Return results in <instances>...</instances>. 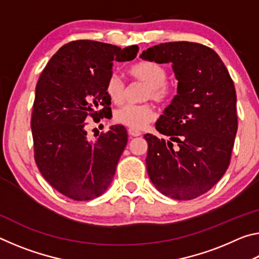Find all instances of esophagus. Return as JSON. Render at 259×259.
<instances>
[{
    "label": "esophagus",
    "mask_w": 259,
    "mask_h": 259,
    "mask_svg": "<svg viewBox=\"0 0 259 259\" xmlns=\"http://www.w3.org/2000/svg\"><path fill=\"white\" fill-rule=\"evenodd\" d=\"M128 134H129L130 137H138V136L142 135V133H140V131L135 130V129H129L128 130Z\"/></svg>",
    "instance_id": "34e87169"
}]
</instances>
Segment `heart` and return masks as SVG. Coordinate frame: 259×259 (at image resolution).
I'll return each mask as SVG.
<instances>
[{
	"label": "heart",
	"instance_id": "1",
	"mask_svg": "<svg viewBox=\"0 0 259 259\" xmlns=\"http://www.w3.org/2000/svg\"><path fill=\"white\" fill-rule=\"evenodd\" d=\"M129 75L147 85L145 98L156 103H164L170 97L171 89L168 81V72L161 64L151 60H142L128 68ZM106 94L113 104H121L125 96V84L117 75H111L106 82ZM155 113L150 104L123 105L114 112V121L129 129L140 130L154 120Z\"/></svg>",
	"mask_w": 259,
	"mask_h": 259
}]
</instances>
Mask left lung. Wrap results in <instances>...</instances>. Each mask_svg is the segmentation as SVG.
<instances>
[{
	"label": "left lung",
	"mask_w": 259,
	"mask_h": 259,
	"mask_svg": "<svg viewBox=\"0 0 259 259\" xmlns=\"http://www.w3.org/2000/svg\"><path fill=\"white\" fill-rule=\"evenodd\" d=\"M140 58L172 63L178 80L177 95L155 125L170 142L144 136L148 176L166 196L198 198L216 185L230 165L238 130L233 80L216 52L200 43H161L143 51Z\"/></svg>",
	"instance_id": "left-lung-1"
}]
</instances>
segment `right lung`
Masks as SVG:
<instances>
[{
	"mask_svg": "<svg viewBox=\"0 0 259 259\" xmlns=\"http://www.w3.org/2000/svg\"><path fill=\"white\" fill-rule=\"evenodd\" d=\"M137 52V46L121 49L97 41H72L41 73L30 120L34 159L46 181L69 199L93 200L111 185L128 134L123 125H114L90 142L87 121L108 116L106 82L113 61L133 60Z\"/></svg>",
	"mask_w": 259,
	"mask_h": 259,
	"instance_id": "1",
	"label": "right lung"
}]
</instances>
